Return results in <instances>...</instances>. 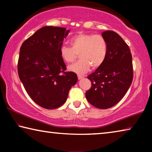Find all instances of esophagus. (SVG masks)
I'll return each instance as SVG.
<instances>
[{"instance_id":"esophagus-1","label":"esophagus","mask_w":152,"mask_h":152,"mask_svg":"<svg viewBox=\"0 0 152 152\" xmlns=\"http://www.w3.org/2000/svg\"><path fill=\"white\" fill-rule=\"evenodd\" d=\"M84 78V76H81V75H78V78L79 79V80H81L82 78Z\"/></svg>"}]
</instances>
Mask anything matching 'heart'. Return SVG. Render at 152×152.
<instances>
[{
	"label": "heart",
	"mask_w": 152,
	"mask_h": 152,
	"mask_svg": "<svg viewBox=\"0 0 152 152\" xmlns=\"http://www.w3.org/2000/svg\"><path fill=\"white\" fill-rule=\"evenodd\" d=\"M71 48L61 45L60 55L66 63L74 61L78 54L80 59L76 63L68 66V70L78 74H85L91 66L93 69L101 67L107 55V42L101 35L79 33L69 41Z\"/></svg>",
	"instance_id": "obj_1"
}]
</instances>
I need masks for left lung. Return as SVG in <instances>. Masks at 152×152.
Masks as SVG:
<instances>
[{
    "mask_svg": "<svg viewBox=\"0 0 152 152\" xmlns=\"http://www.w3.org/2000/svg\"><path fill=\"white\" fill-rule=\"evenodd\" d=\"M107 42L104 62L88 76L92 86L86 98L94 107L109 109L117 104L127 92L133 80L132 56L121 37L113 31L102 33Z\"/></svg>",
    "mask_w": 152,
    "mask_h": 152,
    "instance_id": "obj_1",
    "label": "left lung"
}]
</instances>
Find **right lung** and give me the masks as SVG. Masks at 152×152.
I'll return each mask as SVG.
<instances>
[{"instance_id":"add662e5","label":"right lung","mask_w":152,"mask_h":152,"mask_svg":"<svg viewBox=\"0 0 152 152\" xmlns=\"http://www.w3.org/2000/svg\"><path fill=\"white\" fill-rule=\"evenodd\" d=\"M70 31L64 27H43L20 48V80L33 101L45 109H57L65 103L69 91L78 81L75 73L65 72L59 51Z\"/></svg>"}]
</instances>
